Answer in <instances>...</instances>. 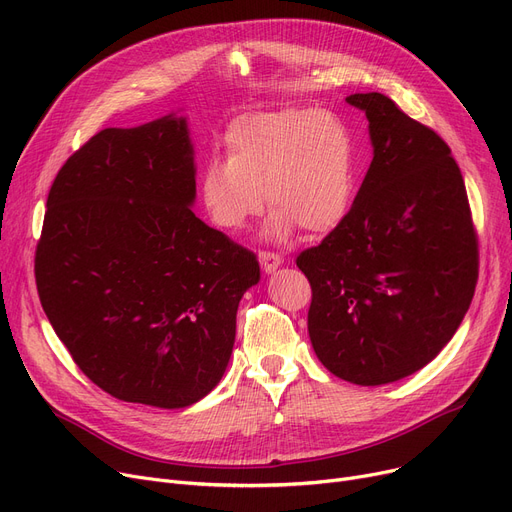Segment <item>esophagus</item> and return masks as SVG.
Returning a JSON list of instances; mask_svg holds the SVG:
<instances>
[{"label":"esophagus","instance_id":"esophagus-1","mask_svg":"<svg viewBox=\"0 0 512 512\" xmlns=\"http://www.w3.org/2000/svg\"><path fill=\"white\" fill-rule=\"evenodd\" d=\"M259 263H261V270L265 274H272L282 265V257L276 253H270V251H259Z\"/></svg>","mask_w":512,"mask_h":512}]
</instances>
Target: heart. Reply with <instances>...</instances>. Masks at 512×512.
Wrapping results in <instances>:
<instances>
[{
  "label": "heart",
  "mask_w": 512,
  "mask_h": 512,
  "mask_svg": "<svg viewBox=\"0 0 512 512\" xmlns=\"http://www.w3.org/2000/svg\"><path fill=\"white\" fill-rule=\"evenodd\" d=\"M226 159L203 168L199 191L209 220L228 232L245 228L267 205V234L338 228L355 197V141L330 112L278 110L236 120L226 132ZM266 197H262V191Z\"/></svg>",
  "instance_id": "1"
}]
</instances>
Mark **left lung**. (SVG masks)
Masks as SVG:
<instances>
[{"instance_id":"obj_1","label":"left lung","mask_w":512,"mask_h":512,"mask_svg":"<svg viewBox=\"0 0 512 512\" xmlns=\"http://www.w3.org/2000/svg\"><path fill=\"white\" fill-rule=\"evenodd\" d=\"M365 112L373 159L344 222L297 257L311 284L317 359L336 378L380 386L419 371L471 305L479 251L450 147L382 93Z\"/></svg>"}]
</instances>
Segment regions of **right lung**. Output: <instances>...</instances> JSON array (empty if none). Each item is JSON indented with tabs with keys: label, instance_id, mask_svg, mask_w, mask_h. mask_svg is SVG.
<instances>
[{
	"label": "right lung",
	"instance_id": "add662e5",
	"mask_svg": "<svg viewBox=\"0 0 512 512\" xmlns=\"http://www.w3.org/2000/svg\"><path fill=\"white\" fill-rule=\"evenodd\" d=\"M186 118L105 128L47 197L35 253L43 311L107 394L159 409L207 396L228 367L257 257L193 213Z\"/></svg>",
	"mask_w": 512,
	"mask_h": 512
}]
</instances>
